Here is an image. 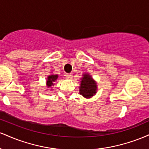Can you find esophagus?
<instances>
[{
    "label": "esophagus",
    "mask_w": 149,
    "mask_h": 149,
    "mask_svg": "<svg viewBox=\"0 0 149 149\" xmlns=\"http://www.w3.org/2000/svg\"><path fill=\"white\" fill-rule=\"evenodd\" d=\"M66 78H68V79H71V78H72V77H73V75H72V73H66Z\"/></svg>",
    "instance_id": "34e87169"
}]
</instances>
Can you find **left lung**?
I'll return each instance as SVG.
<instances>
[{"mask_svg":"<svg viewBox=\"0 0 149 149\" xmlns=\"http://www.w3.org/2000/svg\"><path fill=\"white\" fill-rule=\"evenodd\" d=\"M80 79L79 93L86 99H90L97 92V82L88 73H83Z\"/></svg>","mask_w":149,"mask_h":149,"instance_id":"left-lung-1","label":"left lung"}]
</instances>
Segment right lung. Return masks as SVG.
I'll return each instance as SVG.
<instances>
[{"label":"right lung","mask_w":149,"mask_h":149,"mask_svg":"<svg viewBox=\"0 0 149 149\" xmlns=\"http://www.w3.org/2000/svg\"><path fill=\"white\" fill-rule=\"evenodd\" d=\"M59 78V76L57 74H52L51 73L50 75L47 76V78H46V86H47V88H50V90H52V86H54V82L57 81V80Z\"/></svg>","instance_id":"add662e5"}]
</instances>
